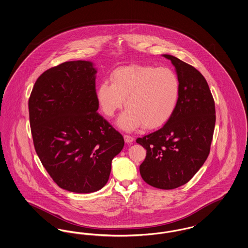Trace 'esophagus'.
<instances>
[{
    "label": "esophagus",
    "instance_id": "34e87169",
    "mask_svg": "<svg viewBox=\"0 0 248 248\" xmlns=\"http://www.w3.org/2000/svg\"><path fill=\"white\" fill-rule=\"evenodd\" d=\"M124 141H125L126 143H131V142L134 141V138H133L132 136H130V135H124Z\"/></svg>",
    "mask_w": 248,
    "mask_h": 248
}]
</instances>
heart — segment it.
<instances>
[{
  "instance_id": "1",
  "label": "heart",
  "mask_w": 248,
  "mask_h": 248,
  "mask_svg": "<svg viewBox=\"0 0 248 248\" xmlns=\"http://www.w3.org/2000/svg\"><path fill=\"white\" fill-rule=\"evenodd\" d=\"M102 81L97 98L103 113L112 117L124 106L128 108L120 117L122 128L132 130L162 126L172 116L180 96L177 75L168 67L129 65L111 72Z\"/></svg>"
}]
</instances>
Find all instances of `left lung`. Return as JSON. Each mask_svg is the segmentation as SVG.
I'll return each instance as SVG.
<instances>
[{
	"instance_id": "left-lung-1",
	"label": "left lung",
	"mask_w": 248,
	"mask_h": 248,
	"mask_svg": "<svg viewBox=\"0 0 248 248\" xmlns=\"http://www.w3.org/2000/svg\"><path fill=\"white\" fill-rule=\"evenodd\" d=\"M180 81L176 109L159 130L137 139L147 150L139 170L153 187L170 190L186 184L208 158L216 122L215 102L202 74L181 60L164 54Z\"/></svg>"
}]
</instances>
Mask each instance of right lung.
<instances>
[{
  "mask_svg": "<svg viewBox=\"0 0 248 248\" xmlns=\"http://www.w3.org/2000/svg\"><path fill=\"white\" fill-rule=\"evenodd\" d=\"M92 62L71 61L46 70L29 99L31 134L43 167L61 188L92 193L109 180L124 139L97 110Z\"/></svg>",
  "mask_w": 248,
  "mask_h": 248,
  "instance_id": "right-lung-1",
  "label": "right lung"
}]
</instances>
